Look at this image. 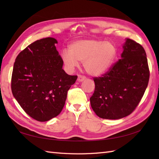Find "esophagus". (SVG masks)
<instances>
[{"mask_svg":"<svg viewBox=\"0 0 159 159\" xmlns=\"http://www.w3.org/2000/svg\"><path fill=\"white\" fill-rule=\"evenodd\" d=\"M85 79H86V77L85 76H83V75L78 76V81H79V82H82Z\"/></svg>","mask_w":159,"mask_h":159,"instance_id":"esophagus-1","label":"esophagus"}]
</instances>
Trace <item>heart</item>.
Listing matches in <instances>:
<instances>
[{
	"instance_id": "obj_1",
	"label": "heart",
	"mask_w": 159,
	"mask_h": 159,
	"mask_svg": "<svg viewBox=\"0 0 159 159\" xmlns=\"http://www.w3.org/2000/svg\"><path fill=\"white\" fill-rule=\"evenodd\" d=\"M117 55V48L112 42L99 39L78 40L71 43L69 52L63 50L61 58L70 70L83 62L86 72L93 76L105 73L112 66Z\"/></svg>"
}]
</instances>
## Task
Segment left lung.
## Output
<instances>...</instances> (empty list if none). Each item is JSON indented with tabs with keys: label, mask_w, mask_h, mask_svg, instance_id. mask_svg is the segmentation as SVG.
I'll list each match as a JSON object with an SVG mask.
<instances>
[{
	"label": "left lung",
	"mask_w": 159,
	"mask_h": 159,
	"mask_svg": "<svg viewBox=\"0 0 159 159\" xmlns=\"http://www.w3.org/2000/svg\"><path fill=\"white\" fill-rule=\"evenodd\" d=\"M123 48L121 59L102 76L93 78L95 90L90 103L102 119L117 120L133 113L149 81L150 70L143 46L127 39Z\"/></svg>",
	"instance_id": "1"
}]
</instances>
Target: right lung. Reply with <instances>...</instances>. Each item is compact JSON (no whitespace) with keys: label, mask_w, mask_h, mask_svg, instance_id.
<instances>
[{"label":"right lung","mask_w":159,"mask_h":159,"mask_svg":"<svg viewBox=\"0 0 159 159\" xmlns=\"http://www.w3.org/2000/svg\"><path fill=\"white\" fill-rule=\"evenodd\" d=\"M56 43L52 38L37 40L18 54L13 65V95L26 113L39 121L61 112L67 91L77 79L63 70Z\"/></svg>","instance_id":"right-lung-1"}]
</instances>
